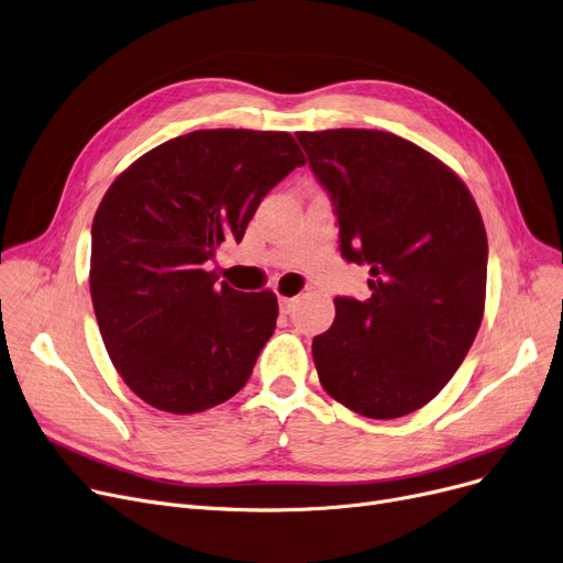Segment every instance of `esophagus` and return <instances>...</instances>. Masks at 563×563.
<instances>
[{
    "mask_svg": "<svg viewBox=\"0 0 563 563\" xmlns=\"http://www.w3.org/2000/svg\"><path fill=\"white\" fill-rule=\"evenodd\" d=\"M297 297H280V310L285 312V314H289L291 310H295V306H297Z\"/></svg>",
    "mask_w": 563,
    "mask_h": 563,
    "instance_id": "esophagus-1",
    "label": "esophagus"
}]
</instances>
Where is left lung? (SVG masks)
Returning <instances> with one entry per match:
<instances>
[{
  "label": "left lung",
  "instance_id": "8db88e82",
  "mask_svg": "<svg viewBox=\"0 0 563 563\" xmlns=\"http://www.w3.org/2000/svg\"><path fill=\"white\" fill-rule=\"evenodd\" d=\"M297 140L333 198L342 257L371 266V297H338L331 329L312 340L320 384L361 417H405L449 384L478 333L481 211L446 163L394 133L331 129Z\"/></svg>",
  "mask_w": 563,
  "mask_h": 563
}]
</instances>
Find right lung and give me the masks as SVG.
I'll use <instances>...</instances> for the list:
<instances>
[{
	"mask_svg": "<svg viewBox=\"0 0 563 563\" xmlns=\"http://www.w3.org/2000/svg\"><path fill=\"white\" fill-rule=\"evenodd\" d=\"M303 163L285 131H192L140 156L103 195L91 303L112 365L146 405L198 413L249 382L278 299L216 283L205 264L243 239L264 195Z\"/></svg>",
	"mask_w": 563,
	"mask_h": 563,
	"instance_id": "add662e5",
	"label": "right lung"
}]
</instances>
